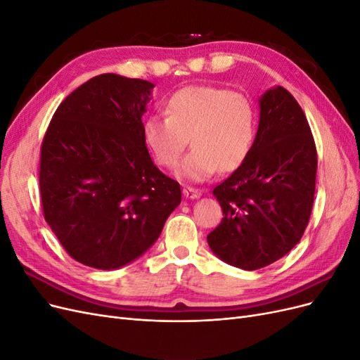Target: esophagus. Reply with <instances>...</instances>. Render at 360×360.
<instances>
[{"label":"esophagus","instance_id":"obj_1","mask_svg":"<svg viewBox=\"0 0 360 360\" xmlns=\"http://www.w3.org/2000/svg\"><path fill=\"white\" fill-rule=\"evenodd\" d=\"M183 195H184V197H186V198L195 200V198H200L201 191L195 189V188H191V186H184V188H183Z\"/></svg>","mask_w":360,"mask_h":360}]
</instances>
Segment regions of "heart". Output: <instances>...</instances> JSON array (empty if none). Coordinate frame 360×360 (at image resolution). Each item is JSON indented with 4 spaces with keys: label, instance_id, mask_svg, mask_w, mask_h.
I'll use <instances>...</instances> for the list:
<instances>
[{
    "label": "heart",
    "instance_id": "1",
    "mask_svg": "<svg viewBox=\"0 0 360 360\" xmlns=\"http://www.w3.org/2000/svg\"><path fill=\"white\" fill-rule=\"evenodd\" d=\"M165 114L144 120V143L159 167L174 168L189 138L192 150L177 169L183 179L202 181L216 171L233 172L254 148L258 111L245 93L188 85L168 97Z\"/></svg>",
    "mask_w": 360,
    "mask_h": 360
}]
</instances>
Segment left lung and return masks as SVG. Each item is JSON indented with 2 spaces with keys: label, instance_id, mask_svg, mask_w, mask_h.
<instances>
[{
  "label": "left lung",
  "instance_id": "left-lung-1",
  "mask_svg": "<svg viewBox=\"0 0 360 360\" xmlns=\"http://www.w3.org/2000/svg\"><path fill=\"white\" fill-rule=\"evenodd\" d=\"M252 151L213 189L221 224L207 236L217 258L243 270L266 267L299 243L308 226L317 148L300 105L284 86L259 99Z\"/></svg>",
  "mask_w": 360,
  "mask_h": 360
}]
</instances>
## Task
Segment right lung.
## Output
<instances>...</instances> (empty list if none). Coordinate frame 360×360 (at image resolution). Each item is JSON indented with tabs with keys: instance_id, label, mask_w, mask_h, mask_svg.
Masks as SVG:
<instances>
[{
	"instance_id": "obj_1",
	"label": "right lung",
	"mask_w": 360,
	"mask_h": 360,
	"mask_svg": "<svg viewBox=\"0 0 360 360\" xmlns=\"http://www.w3.org/2000/svg\"><path fill=\"white\" fill-rule=\"evenodd\" d=\"M153 84L103 73L53 112L40 147L45 221L78 263L118 269L153 245L181 201L151 160L143 114Z\"/></svg>"
}]
</instances>
